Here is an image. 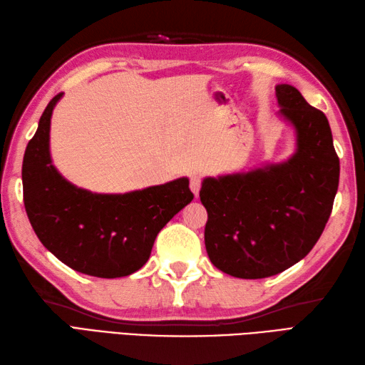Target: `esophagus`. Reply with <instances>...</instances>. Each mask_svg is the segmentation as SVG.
<instances>
[{
    "label": "esophagus",
    "mask_w": 365,
    "mask_h": 365,
    "mask_svg": "<svg viewBox=\"0 0 365 365\" xmlns=\"http://www.w3.org/2000/svg\"><path fill=\"white\" fill-rule=\"evenodd\" d=\"M200 183H202V178H200L199 175H192V177L190 178V188H191V191H192V195H195L196 197L199 196Z\"/></svg>",
    "instance_id": "1"
}]
</instances>
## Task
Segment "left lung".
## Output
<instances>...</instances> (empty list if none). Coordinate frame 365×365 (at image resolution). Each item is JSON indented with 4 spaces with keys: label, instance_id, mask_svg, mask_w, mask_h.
Returning a JSON list of instances; mask_svg holds the SVG:
<instances>
[{
    "label": "left lung",
    "instance_id": "left-lung-1",
    "mask_svg": "<svg viewBox=\"0 0 365 365\" xmlns=\"http://www.w3.org/2000/svg\"><path fill=\"white\" fill-rule=\"evenodd\" d=\"M277 118L293 130L289 158L205 177V247L213 265L240 279L282 273L311 252L332 210L339 158L329 122L290 84H277Z\"/></svg>",
    "mask_w": 365,
    "mask_h": 365
}]
</instances>
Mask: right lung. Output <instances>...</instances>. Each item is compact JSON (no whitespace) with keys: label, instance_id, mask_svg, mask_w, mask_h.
Wrapping results in <instances>:
<instances>
[{"label":"right lung","instance_id":"right-lung-1","mask_svg":"<svg viewBox=\"0 0 365 365\" xmlns=\"http://www.w3.org/2000/svg\"><path fill=\"white\" fill-rule=\"evenodd\" d=\"M51 98L23 157V197L31 226L54 257L83 274L122 277L149 260L158 232L192 200L188 177L127 192H92L53 165Z\"/></svg>","mask_w":365,"mask_h":365}]
</instances>
